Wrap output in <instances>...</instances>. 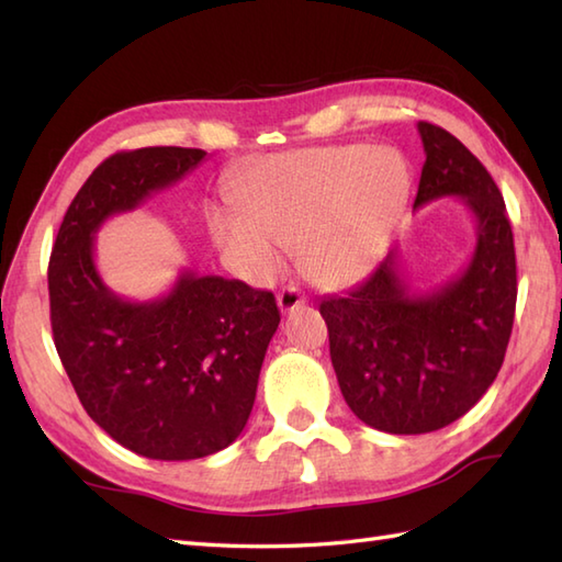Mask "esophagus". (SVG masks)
<instances>
[{
    "mask_svg": "<svg viewBox=\"0 0 562 562\" xmlns=\"http://www.w3.org/2000/svg\"><path fill=\"white\" fill-rule=\"evenodd\" d=\"M304 302H306V296L302 294L300 288H294V284H288V288H282L280 294H278V306H280L282 314L292 312V308L302 306Z\"/></svg>",
    "mask_w": 562,
    "mask_h": 562,
    "instance_id": "obj_1",
    "label": "esophagus"
}]
</instances>
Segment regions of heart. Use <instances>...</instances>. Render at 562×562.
Listing matches in <instances>:
<instances>
[{
	"instance_id": "obj_1",
	"label": "heart",
	"mask_w": 562,
	"mask_h": 562,
	"mask_svg": "<svg viewBox=\"0 0 562 562\" xmlns=\"http://www.w3.org/2000/svg\"><path fill=\"white\" fill-rule=\"evenodd\" d=\"M408 193L398 151L300 149L254 166L234 190L238 212H214L212 232L248 278H272L282 248H296L308 280L345 288L372 270Z\"/></svg>"
}]
</instances>
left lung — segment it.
Listing matches in <instances>:
<instances>
[{
    "label": "left lung",
    "instance_id": "8db88e82",
    "mask_svg": "<svg viewBox=\"0 0 562 562\" xmlns=\"http://www.w3.org/2000/svg\"><path fill=\"white\" fill-rule=\"evenodd\" d=\"M425 147L413 210L463 198L475 250L459 278L417 294L398 248L342 296L321 300L345 403L391 435L435 432L469 413L503 367L517 306L515 236L485 166L447 130L417 123Z\"/></svg>",
    "mask_w": 562,
    "mask_h": 562
}]
</instances>
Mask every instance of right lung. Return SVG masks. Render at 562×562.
Masks as SVG:
<instances>
[{
  "label": "right lung",
  "instance_id": "1",
  "mask_svg": "<svg viewBox=\"0 0 562 562\" xmlns=\"http://www.w3.org/2000/svg\"><path fill=\"white\" fill-rule=\"evenodd\" d=\"M202 159L186 147L113 154L71 200L47 266L53 340L83 411L117 445L159 461L210 457L241 435L280 324L272 292L241 280L186 270L151 302H125L101 280L99 226Z\"/></svg>",
  "mask_w": 562,
  "mask_h": 562
}]
</instances>
